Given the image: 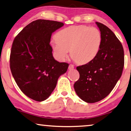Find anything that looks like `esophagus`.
Returning <instances> with one entry per match:
<instances>
[{
    "label": "esophagus",
    "instance_id": "obj_1",
    "mask_svg": "<svg viewBox=\"0 0 131 131\" xmlns=\"http://www.w3.org/2000/svg\"><path fill=\"white\" fill-rule=\"evenodd\" d=\"M74 66L73 65V64H70L69 66V69L70 70L74 69Z\"/></svg>",
    "mask_w": 131,
    "mask_h": 131
}]
</instances>
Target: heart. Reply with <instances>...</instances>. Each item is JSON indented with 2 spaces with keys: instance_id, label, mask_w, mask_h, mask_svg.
I'll list each match as a JSON object with an SVG mask.
<instances>
[{
  "instance_id": "obj_1",
  "label": "heart",
  "mask_w": 131,
  "mask_h": 131,
  "mask_svg": "<svg viewBox=\"0 0 131 131\" xmlns=\"http://www.w3.org/2000/svg\"><path fill=\"white\" fill-rule=\"evenodd\" d=\"M101 43L100 30L84 25L63 28L51 41L53 53L58 60L64 61L69 56L70 50L71 58L82 64L92 61L97 56Z\"/></svg>"
}]
</instances>
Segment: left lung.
<instances>
[{
	"instance_id": "1",
	"label": "left lung",
	"mask_w": 131,
	"mask_h": 131,
	"mask_svg": "<svg viewBox=\"0 0 131 131\" xmlns=\"http://www.w3.org/2000/svg\"><path fill=\"white\" fill-rule=\"evenodd\" d=\"M102 36L99 53L92 61L77 67L80 78L74 88L80 99L88 103L101 101L112 92L122 74L124 51L113 32L96 22Z\"/></svg>"
}]
</instances>
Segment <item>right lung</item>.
Returning a JSON list of instances; mask_svg holds the SVG:
<instances>
[{
	"label": "right lung",
	"mask_w": 131,
	"mask_h": 131,
	"mask_svg": "<svg viewBox=\"0 0 131 131\" xmlns=\"http://www.w3.org/2000/svg\"><path fill=\"white\" fill-rule=\"evenodd\" d=\"M64 26L55 21L37 19L26 26L14 39L10 55V69L21 91L31 99L43 101L56 87L69 64L52 55V33Z\"/></svg>",
	"instance_id": "add662e5"
}]
</instances>
